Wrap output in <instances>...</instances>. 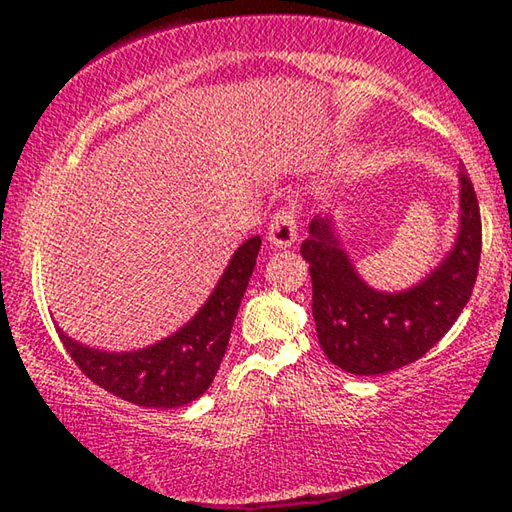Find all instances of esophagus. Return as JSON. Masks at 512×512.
Returning <instances> with one entry per match:
<instances>
[{"label":"esophagus","mask_w":512,"mask_h":512,"mask_svg":"<svg viewBox=\"0 0 512 512\" xmlns=\"http://www.w3.org/2000/svg\"><path fill=\"white\" fill-rule=\"evenodd\" d=\"M298 239V205L280 207L268 223V241L277 248H287Z\"/></svg>","instance_id":"obj_1"}]
</instances>
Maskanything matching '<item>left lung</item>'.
<instances>
[{
  "mask_svg": "<svg viewBox=\"0 0 512 512\" xmlns=\"http://www.w3.org/2000/svg\"><path fill=\"white\" fill-rule=\"evenodd\" d=\"M461 180V223L449 255L415 287L384 293L352 266L332 216H314L300 253L309 262L311 311L327 359L352 375H386L418 361L449 332L472 296L481 259V212L472 180Z\"/></svg>",
  "mask_w": 512,
  "mask_h": 512,
  "instance_id": "1",
  "label": "left lung"
}]
</instances>
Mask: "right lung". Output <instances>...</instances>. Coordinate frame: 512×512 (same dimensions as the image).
<instances>
[{"label":"right lung","mask_w":512,"mask_h":512,"mask_svg":"<svg viewBox=\"0 0 512 512\" xmlns=\"http://www.w3.org/2000/svg\"><path fill=\"white\" fill-rule=\"evenodd\" d=\"M259 246V237L244 241L201 311L164 341L135 352H103L85 348L58 329L60 341L85 377L121 400L146 409L194 402L210 388L225 357Z\"/></svg>","instance_id":"1"}]
</instances>
